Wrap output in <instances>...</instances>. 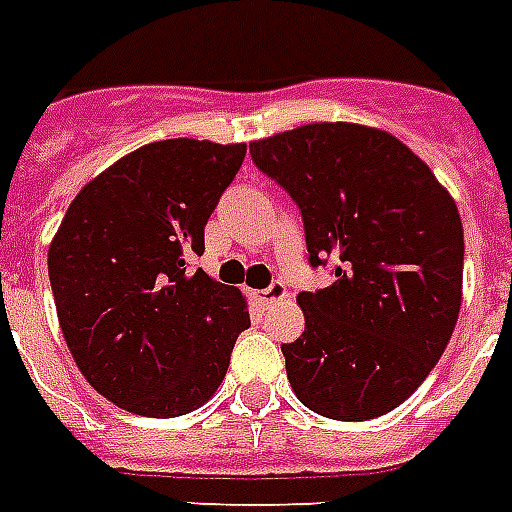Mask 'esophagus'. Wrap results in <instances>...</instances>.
Wrapping results in <instances>:
<instances>
[{"instance_id": "obj_1", "label": "esophagus", "mask_w": 512, "mask_h": 512, "mask_svg": "<svg viewBox=\"0 0 512 512\" xmlns=\"http://www.w3.org/2000/svg\"><path fill=\"white\" fill-rule=\"evenodd\" d=\"M283 297H286V286H283L280 280L270 283L267 288H261V291H253V299H256L261 307H270L272 302H278V299Z\"/></svg>"}]
</instances>
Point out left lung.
Wrapping results in <instances>:
<instances>
[{
    "label": "left lung",
    "instance_id": "obj_1",
    "mask_svg": "<svg viewBox=\"0 0 512 512\" xmlns=\"http://www.w3.org/2000/svg\"><path fill=\"white\" fill-rule=\"evenodd\" d=\"M253 164L302 213L313 267L334 283L302 291L305 332L280 345L302 405L367 421L432 372L461 307L464 229L432 169L388 132L307 124L251 142Z\"/></svg>",
    "mask_w": 512,
    "mask_h": 512
}]
</instances>
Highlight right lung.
I'll list each match as a JSON object with an SVG mask.
<instances>
[{
    "mask_svg": "<svg viewBox=\"0 0 512 512\" xmlns=\"http://www.w3.org/2000/svg\"><path fill=\"white\" fill-rule=\"evenodd\" d=\"M245 142L161 140L72 199L48 251L61 332L91 386L129 413L205 405L251 315L237 288L188 267Z\"/></svg>",
    "mask_w": 512,
    "mask_h": 512,
    "instance_id": "1",
    "label": "right lung"
}]
</instances>
